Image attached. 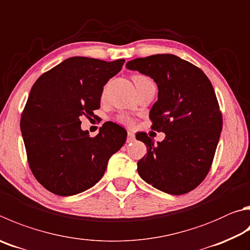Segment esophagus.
<instances>
[{
    "instance_id": "obj_1",
    "label": "esophagus",
    "mask_w": 250,
    "mask_h": 250,
    "mask_svg": "<svg viewBox=\"0 0 250 250\" xmlns=\"http://www.w3.org/2000/svg\"><path fill=\"white\" fill-rule=\"evenodd\" d=\"M135 140V135L133 132H128V138H126V143H132Z\"/></svg>"
}]
</instances>
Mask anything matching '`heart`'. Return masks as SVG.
<instances>
[{"label": "heart", "mask_w": 250, "mask_h": 250, "mask_svg": "<svg viewBox=\"0 0 250 250\" xmlns=\"http://www.w3.org/2000/svg\"><path fill=\"white\" fill-rule=\"evenodd\" d=\"M132 81H133V83H134V85H135V87H137V86H140V85L153 83L152 80L149 79L148 76L144 75V74H134V75L132 76ZM119 121L122 122V124H125V125H130V124H131V121H130L129 118L124 117V116L119 117Z\"/></svg>", "instance_id": "heart-1"}]
</instances>
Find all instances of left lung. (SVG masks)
I'll return each mask as SVG.
<instances>
[{"label":"left lung","mask_w":250,"mask_h":250,"mask_svg":"<svg viewBox=\"0 0 250 250\" xmlns=\"http://www.w3.org/2000/svg\"><path fill=\"white\" fill-rule=\"evenodd\" d=\"M125 66L157 84L149 119L153 130L165 133L157 144L145 133L137 138L147 148L138 162L139 175L166 193L191 191L211 168L223 125L210 80L196 65L168 53L134 59Z\"/></svg>","instance_id":"8db88e82"}]
</instances>
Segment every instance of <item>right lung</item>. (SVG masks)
<instances>
[{
  "label": "right lung",
  "mask_w": 250,
  "mask_h": 250,
  "mask_svg": "<svg viewBox=\"0 0 250 250\" xmlns=\"http://www.w3.org/2000/svg\"><path fill=\"white\" fill-rule=\"evenodd\" d=\"M125 59L107 62L73 57L43 73L31 87L21 118L27 158L36 179L50 192L67 197L92 188L104 176L126 131L104 124L96 137L81 129V117L101 107L104 86Z\"/></svg>",
  "instance_id": "1"
}]
</instances>
